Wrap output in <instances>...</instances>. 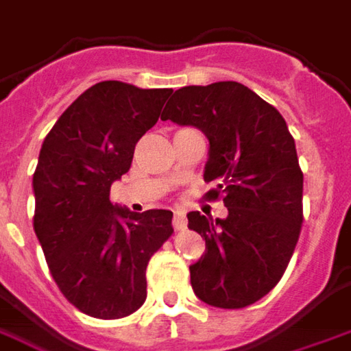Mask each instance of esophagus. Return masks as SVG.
<instances>
[{"instance_id":"obj_1","label":"esophagus","mask_w":351,"mask_h":351,"mask_svg":"<svg viewBox=\"0 0 351 351\" xmlns=\"http://www.w3.org/2000/svg\"><path fill=\"white\" fill-rule=\"evenodd\" d=\"M173 226H175V230H184L186 219H184V211H182L180 207H176V209H175V217H173Z\"/></svg>"}]
</instances>
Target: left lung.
<instances>
[{
    "label": "left lung",
    "mask_w": 351,
    "mask_h": 351,
    "mask_svg": "<svg viewBox=\"0 0 351 351\" xmlns=\"http://www.w3.org/2000/svg\"><path fill=\"white\" fill-rule=\"evenodd\" d=\"M161 121L195 126L209 140L204 180L223 194L225 219L188 213L206 240L190 265L194 294L213 307L240 309L269 294L294 254L304 211V175L282 115L240 82L184 86Z\"/></svg>",
    "instance_id": "left-lung-1"
}]
</instances>
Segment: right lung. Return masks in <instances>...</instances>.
I'll use <instances>...</instances> for the list:
<instances>
[{
	"instance_id": "obj_1",
	"label": "right lung",
	"mask_w": 351,
	"mask_h": 351,
	"mask_svg": "<svg viewBox=\"0 0 351 351\" xmlns=\"http://www.w3.org/2000/svg\"><path fill=\"white\" fill-rule=\"evenodd\" d=\"M171 94L97 82L66 107L42 144L32 178L34 232L59 290L86 315L121 319L140 309L147 263L173 234L171 211L132 213L109 199Z\"/></svg>"
}]
</instances>
